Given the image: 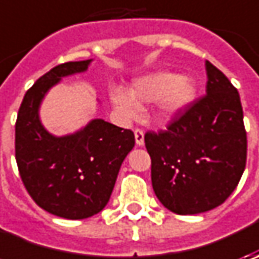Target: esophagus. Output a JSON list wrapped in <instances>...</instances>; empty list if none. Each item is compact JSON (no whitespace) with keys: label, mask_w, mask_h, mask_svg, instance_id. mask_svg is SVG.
Returning a JSON list of instances; mask_svg holds the SVG:
<instances>
[{"label":"esophagus","mask_w":259,"mask_h":259,"mask_svg":"<svg viewBox=\"0 0 259 259\" xmlns=\"http://www.w3.org/2000/svg\"><path fill=\"white\" fill-rule=\"evenodd\" d=\"M134 134L137 145H144V131H143L141 128H135Z\"/></svg>","instance_id":"esophagus-1"}]
</instances>
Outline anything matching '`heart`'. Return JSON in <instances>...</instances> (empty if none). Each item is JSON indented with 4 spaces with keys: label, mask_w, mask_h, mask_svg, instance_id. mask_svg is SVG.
<instances>
[{
    "label": "heart",
    "mask_w": 259,
    "mask_h": 259,
    "mask_svg": "<svg viewBox=\"0 0 259 259\" xmlns=\"http://www.w3.org/2000/svg\"><path fill=\"white\" fill-rule=\"evenodd\" d=\"M109 96L115 109L126 119L138 115V105L155 102L158 99L161 114L174 116L192 104L196 96V85L189 77H182L171 72H157L135 80L130 94L121 88H114Z\"/></svg>",
    "instance_id": "1"
}]
</instances>
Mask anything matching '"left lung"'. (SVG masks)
I'll list each match as a JSON object with an SVG mask.
<instances>
[{
	"instance_id": "1",
	"label": "left lung",
	"mask_w": 259,
	"mask_h": 259,
	"mask_svg": "<svg viewBox=\"0 0 259 259\" xmlns=\"http://www.w3.org/2000/svg\"><path fill=\"white\" fill-rule=\"evenodd\" d=\"M206 73V94L174 115L167 130L144 135L155 196L177 214L202 213L224 203L246 164L239 94L207 60Z\"/></svg>"
}]
</instances>
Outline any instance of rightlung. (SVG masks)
I'll list each match as a JSON object with an SVG mask.
<instances>
[{"mask_svg": "<svg viewBox=\"0 0 259 259\" xmlns=\"http://www.w3.org/2000/svg\"><path fill=\"white\" fill-rule=\"evenodd\" d=\"M91 60L67 62L43 75L24 95L15 122V160L25 190L49 213L85 219L104 209L134 133L104 119L82 131L53 137L40 124L38 105L63 76L85 72Z\"/></svg>", "mask_w": 259, "mask_h": 259, "instance_id": "add662e5", "label": "right lung"}]
</instances>
